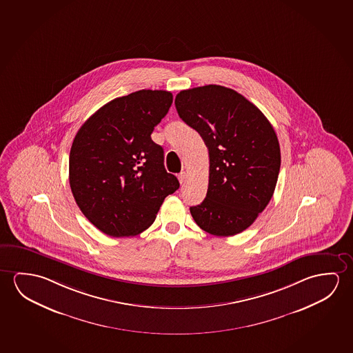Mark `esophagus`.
I'll use <instances>...</instances> for the list:
<instances>
[{"label": "esophagus", "instance_id": "34e87169", "mask_svg": "<svg viewBox=\"0 0 353 353\" xmlns=\"http://www.w3.org/2000/svg\"><path fill=\"white\" fill-rule=\"evenodd\" d=\"M187 179H188V174H187V172H181V174H179V181L181 185L185 183Z\"/></svg>", "mask_w": 353, "mask_h": 353}]
</instances>
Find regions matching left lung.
Instances as JSON below:
<instances>
[{
  "label": "left lung",
  "mask_w": 353,
  "mask_h": 353,
  "mask_svg": "<svg viewBox=\"0 0 353 353\" xmlns=\"http://www.w3.org/2000/svg\"><path fill=\"white\" fill-rule=\"evenodd\" d=\"M174 105L209 150L208 192L199 205L190 206L192 216L214 236L242 232L276 187L281 154L272 123L243 95L223 85L182 90Z\"/></svg>",
  "instance_id": "8db88e82"
}]
</instances>
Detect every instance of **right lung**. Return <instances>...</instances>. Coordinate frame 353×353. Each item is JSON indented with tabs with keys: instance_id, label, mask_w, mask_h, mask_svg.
<instances>
[{
	"instance_id": "add662e5",
	"label": "right lung",
	"mask_w": 353,
	"mask_h": 353,
	"mask_svg": "<svg viewBox=\"0 0 353 353\" xmlns=\"http://www.w3.org/2000/svg\"><path fill=\"white\" fill-rule=\"evenodd\" d=\"M166 90L116 98L77 132L70 152V185L77 205L103 234L130 237L147 230L179 179L163 166L154 127L172 103Z\"/></svg>"
}]
</instances>
